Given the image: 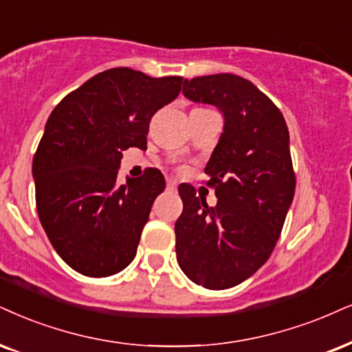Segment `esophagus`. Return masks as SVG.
<instances>
[{"instance_id":"obj_1","label":"esophagus","mask_w":352,"mask_h":352,"mask_svg":"<svg viewBox=\"0 0 352 352\" xmlns=\"http://www.w3.org/2000/svg\"><path fill=\"white\" fill-rule=\"evenodd\" d=\"M166 188H168V190H176V188H177L176 181L175 179H168L166 181Z\"/></svg>"}]
</instances>
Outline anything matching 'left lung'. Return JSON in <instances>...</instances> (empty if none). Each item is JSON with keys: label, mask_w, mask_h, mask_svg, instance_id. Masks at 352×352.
Segmentation results:
<instances>
[{"label": "left lung", "mask_w": 352, "mask_h": 352, "mask_svg": "<svg viewBox=\"0 0 352 352\" xmlns=\"http://www.w3.org/2000/svg\"><path fill=\"white\" fill-rule=\"evenodd\" d=\"M183 93L215 106L225 124L206 166L217 206H207L192 186H179L176 258L197 285L230 289L253 276L279 240L296 192L289 129L266 94L232 73L184 80Z\"/></svg>", "instance_id": "obj_1"}]
</instances>
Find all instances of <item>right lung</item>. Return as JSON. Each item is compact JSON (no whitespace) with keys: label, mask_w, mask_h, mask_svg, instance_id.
I'll list each match as a JSON object with an SVG mask.
<instances>
[{"label":"right lung","mask_w":352,"mask_h":352,"mask_svg":"<svg viewBox=\"0 0 352 352\" xmlns=\"http://www.w3.org/2000/svg\"><path fill=\"white\" fill-rule=\"evenodd\" d=\"M181 85V76L111 68L52 111L32 162L37 214L56 253L80 274H117L135 258L166 183L151 168L119 184L117 171L124 150L146 148L151 117Z\"/></svg>","instance_id":"add662e5"}]
</instances>
